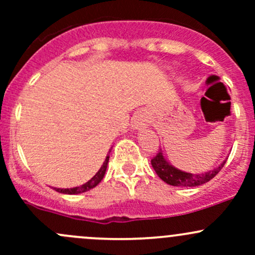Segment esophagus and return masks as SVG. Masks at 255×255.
I'll use <instances>...</instances> for the list:
<instances>
[{
    "instance_id": "1",
    "label": "esophagus",
    "mask_w": 255,
    "mask_h": 255,
    "mask_svg": "<svg viewBox=\"0 0 255 255\" xmlns=\"http://www.w3.org/2000/svg\"><path fill=\"white\" fill-rule=\"evenodd\" d=\"M148 126V120H146V117L142 113H139V115L135 116L134 118H133L132 121V127L133 128H138V129H140V128H144Z\"/></svg>"
}]
</instances>
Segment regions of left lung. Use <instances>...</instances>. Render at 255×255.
I'll return each mask as SVG.
<instances>
[{"mask_svg":"<svg viewBox=\"0 0 255 255\" xmlns=\"http://www.w3.org/2000/svg\"><path fill=\"white\" fill-rule=\"evenodd\" d=\"M226 164V161H223L218 168H216L215 170L208 171L205 174H190L185 173V171L179 170V169L174 168L171 164H169L165 160V158L163 156V153L160 150L155 154V155L151 158V166L154 168L155 173L158 174V176L160 177L163 181H165L166 184L173 185V186H200L202 184H206L207 181H210L211 179H213L218 173L221 171V169L223 168V165Z\"/></svg>","mask_w":255,"mask_h":255,"instance_id":"obj_1","label":"left lung"}]
</instances>
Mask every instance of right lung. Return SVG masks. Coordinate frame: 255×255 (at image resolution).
<instances>
[{
  "instance_id": "add662e5",
  "label": "right lung",
  "mask_w": 255,
  "mask_h": 255,
  "mask_svg": "<svg viewBox=\"0 0 255 255\" xmlns=\"http://www.w3.org/2000/svg\"><path fill=\"white\" fill-rule=\"evenodd\" d=\"M109 159H110V155L106 156V160H105V163L102 164L101 169H100L99 171H97V174L92 177L90 181H87L86 184L81 185V186H78V187H73V189H55L58 192H61V194H69V195H76V194H81V192H86L89 191V190L94 189L96 185H99L100 182H101V180L104 179L105 176V173H106V169H107V164H109Z\"/></svg>"
}]
</instances>
